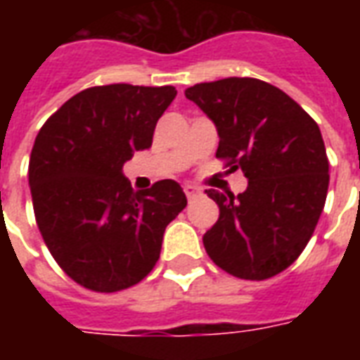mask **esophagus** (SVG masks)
I'll return each instance as SVG.
<instances>
[{
	"instance_id": "obj_1",
	"label": "esophagus",
	"mask_w": 360,
	"mask_h": 360,
	"mask_svg": "<svg viewBox=\"0 0 360 360\" xmlns=\"http://www.w3.org/2000/svg\"><path fill=\"white\" fill-rule=\"evenodd\" d=\"M185 195H187L188 200H193V198L200 195V188L195 187V185H185Z\"/></svg>"
}]
</instances>
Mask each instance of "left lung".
I'll list each match as a JSON object with an SVG mask.
<instances>
[{"instance_id":"obj_1","label":"left lung","mask_w":360,"mask_h":360,"mask_svg":"<svg viewBox=\"0 0 360 360\" xmlns=\"http://www.w3.org/2000/svg\"><path fill=\"white\" fill-rule=\"evenodd\" d=\"M185 96L216 125V156L249 181L237 196L206 191L219 218L204 249L235 278H271L299 258L324 210L330 175L316 121L283 90L249 77L200 82Z\"/></svg>"}]
</instances>
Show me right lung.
<instances>
[{"label": "right lung", "instance_id": "right-lung-1", "mask_svg": "<svg viewBox=\"0 0 360 360\" xmlns=\"http://www.w3.org/2000/svg\"><path fill=\"white\" fill-rule=\"evenodd\" d=\"M173 86L108 84L75 94L36 136L28 185L38 229L77 283L113 293L156 266L165 227L187 196L164 179L134 193L123 164L152 146Z\"/></svg>", "mask_w": 360, "mask_h": 360}]
</instances>
